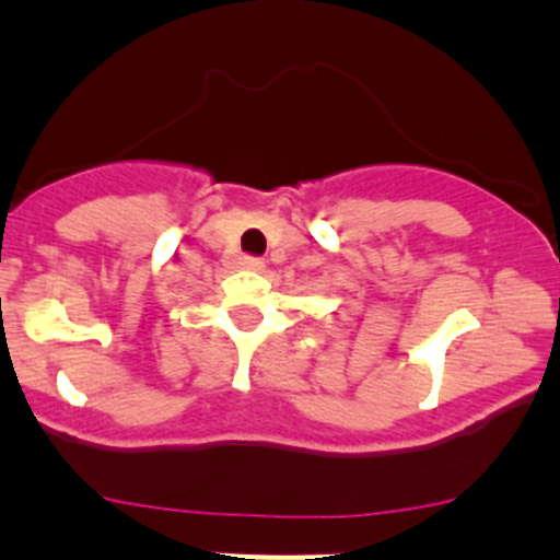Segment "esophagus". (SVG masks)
Wrapping results in <instances>:
<instances>
[{
	"mask_svg": "<svg viewBox=\"0 0 560 560\" xmlns=\"http://www.w3.org/2000/svg\"><path fill=\"white\" fill-rule=\"evenodd\" d=\"M241 265H244L246 270H254V273H259V270L265 268L262 259H257V257H244V259H241Z\"/></svg>",
	"mask_w": 560,
	"mask_h": 560,
	"instance_id": "34e87169",
	"label": "esophagus"
}]
</instances>
